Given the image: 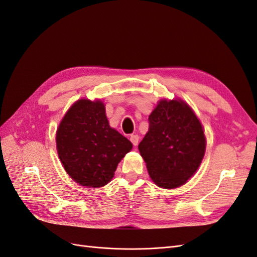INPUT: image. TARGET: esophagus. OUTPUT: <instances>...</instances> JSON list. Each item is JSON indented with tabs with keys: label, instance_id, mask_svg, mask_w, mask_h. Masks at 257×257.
I'll return each instance as SVG.
<instances>
[{
	"label": "esophagus",
	"instance_id": "obj_1",
	"mask_svg": "<svg viewBox=\"0 0 257 257\" xmlns=\"http://www.w3.org/2000/svg\"><path fill=\"white\" fill-rule=\"evenodd\" d=\"M130 141L134 144L135 147L138 146V142H139V136L138 135H131L130 136Z\"/></svg>",
	"mask_w": 257,
	"mask_h": 257
}]
</instances>
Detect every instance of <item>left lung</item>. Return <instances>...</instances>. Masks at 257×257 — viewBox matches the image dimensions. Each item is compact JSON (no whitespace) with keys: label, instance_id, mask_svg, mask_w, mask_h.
I'll use <instances>...</instances> for the list:
<instances>
[{"label":"left lung","instance_id":"obj_1","mask_svg":"<svg viewBox=\"0 0 257 257\" xmlns=\"http://www.w3.org/2000/svg\"><path fill=\"white\" fill-rule=\"evenodd\" d=\"M205 146L192 109L180 100H163L149 116V131L138 148L152 180L161 188L174 189L196 172Z\"/></svg>","mask_w":257,"mask_h":257}]
</instances>
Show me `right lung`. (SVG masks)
<instances>
[{"mask_svg":"<svg viewBox=\"0 0 257 257\" xmlns=\"http://www.w3.org/2000/svg\"><path fill=\"white\" fill-rule=\"evenodd\" d=\"M57 153L67 174L84 187L111 180L118 163L133 149L126 137L110 128L101 101H77L56 133Z\"/></svg>","mask_w":257,"mask_h":257,"instance_id":"obj_1","label":"right lung"}]
</instances>
